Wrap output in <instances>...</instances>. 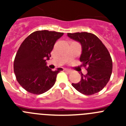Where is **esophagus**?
<instances>
[{
    "mask_svg": "<svg viewBox=\"0 0 126 126\" xmlns=\"http://www.w3.org/2000/svg\"><path fill=\"white\" fill-rule=\"evenodd\" d=\"M64 71H65V72H67V73H70L72 72V70L71 69H64Z\"/></svg>",
    "mask_w": 126,
    "mask_h": 126,
    "instance_id": "1",
    "label": "esophagus"
}]
</instances>
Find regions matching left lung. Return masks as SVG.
<instances>
[{
	"label": "left lung",
	"mask_w": 126,
	"mask_h": 126,
	"mask_svg": "<svg viewBox=\"0 0 126 126\" xmlns=\"http://www.w3.org/2000/svg\"><path fill=\"white\" fill-rule=\"evenodd\" d=\"M67 36L81 44L82 51L79 59L83 66H87L88 71L86 75L81 74L79 83H72V86L86 95L98 93L106 86L112 74V61L107 48L92 33H67Z\"/></svg>",
	"instance_id": "8db88e82"
}]
</instances>
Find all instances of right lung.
Listing matches in <instances>:
<instances>
[{
    "instance_id": "add662e5",
    "label": "right lung",
    "mask_w": 126,
    "mask_h": 126,
    "mask_svg": "<svg viewBox=\"0 0 126 126\" xmlns=\"http://www.w3.org/2000/svg\"><path fill=\"white\" fill-rule=\"evenodd\" d=\"M63 33L36 31L23 41L16 55L14 71L17 81L27 92L36 94L47 92L54 85L62 68L53 71L47 65L54 44Z\"/></svg>"
}]
</instances>
